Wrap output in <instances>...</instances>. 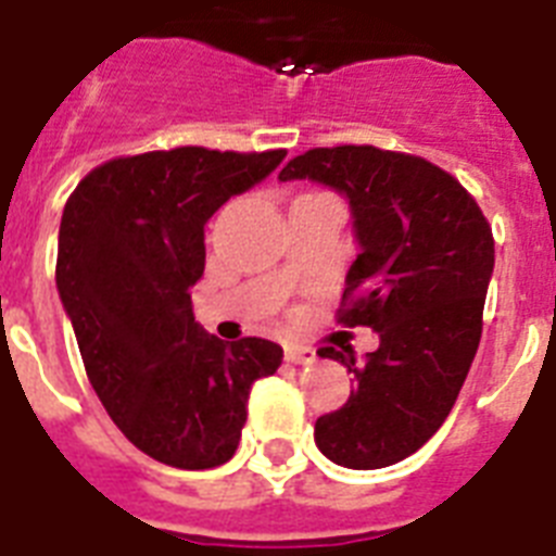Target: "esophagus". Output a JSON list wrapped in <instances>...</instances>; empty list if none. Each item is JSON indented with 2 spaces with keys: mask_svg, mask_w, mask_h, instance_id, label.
<instances>
[{
  "mask_svg": "<svg viewBox=\"0 0 556 556\" xmlns=\"http://www.w3.org/2000/svg\"><path fill=\"white\" fill-rule=\"evenodd\" d=\"M283 355H287V362H290V364H313L315 362V350L295 348V344H290Z\"/></svg>",
  "mask_w": 556,
  "mask_h": 556,
  "instance_id": "1",
  "label": "esophagus"
}]
</instances>
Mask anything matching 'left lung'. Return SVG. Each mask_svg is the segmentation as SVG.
<instances>
[{
	"label": "left lung",
	"instance_id": "8db88e82",
	"mask_svg": "<svg viewBox=\"0 0 556 556\" xmlns=\"http://www.w3.org/2000/svg\"><path fill=\"white\" fill-rule=\"evenodd\" d=\"M278 180H313L348 201L358 255L341 321L379 332L362 362L353 350H318L353 372L355 388L315 421V445L341 468L396 465L442 428L477 355L494 275L491 226L447 172L376 146L313 149Z\"/></svg>",
	"mask_w": 556,
	"mask_h": 556
}]
</instances>
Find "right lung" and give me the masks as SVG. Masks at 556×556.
<instances>
[{
  "label": "right lung",
  "mask_w": 556,
  "mask_h": 556,
  "mask_svg": "<svg viewBox=\"0 0 556 556\" xmlns=\"http://www.w3.org/2000/svg\"><path fill=\"white\" fill-rule=\"evenodd\" d=\"M283 157L201 146L119 157L62 208L56 290L88 381L128 442L163 465L232 459L252 384L281 367L275 341L208 336L194 321L192 287L208 217Z\"/></svg>",
  "instance_id": "1"
}]
</instances>
